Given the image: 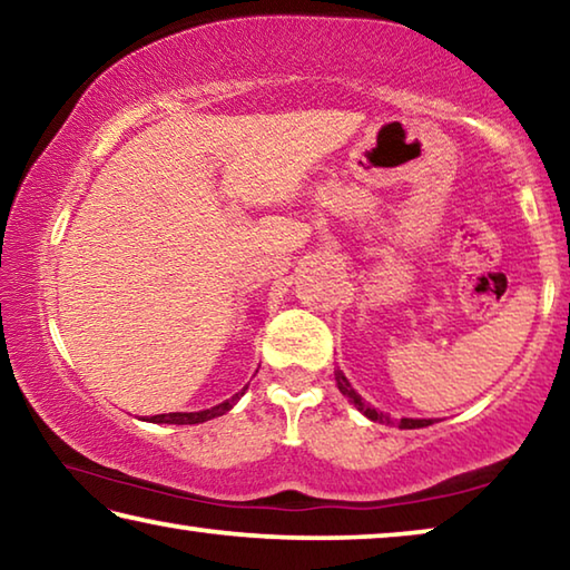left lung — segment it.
<instances>
[{"mask_svg": "<svg viewBox=\"0 0 570 570\" xmlns=\"http://www.w3.org/2000/svg\"><path fill=\"white\" fill-rule=\"evenodd\" d=\"M334 377H336V384H340V392L342 394H346V397H350L352 402H354V407L356 410H360V412H364L366 414V417H370V420H374V422H390V417H387V414H382L380 410H374V407H370V404H364L362 402V397H360V394H356L354 390H352V384L350 382H346V377H344V374L340 372V370H336L334 372ZM428 424H432V420H407V417H404V420H400V428L402 430H414V428H428Z\"/></svg>", "mask_w": 570, "mask_h": 570, "instance_id": "left-lung-1", "label": "left lung"}]
</instances>
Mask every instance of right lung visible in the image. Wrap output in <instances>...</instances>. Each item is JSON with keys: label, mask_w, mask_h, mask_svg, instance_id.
Instances as JSON below:
<instances>
[{"label": "right lung", "mask_w": 570, "mask_h": 570, "mask_svg": "<svg viewBox=\"0 0 570 570\" xmlns=\"http://www.w3.org/2000/svg\"><path fill=\"white\" fill-rule=\"evenodd\" d=\"M240 394H244V390H240L238 394H234V397L216 404V407L210 410H204V412H170V414H153L150 422H168V424H198V422H206V420H214V417H220V414L228 412L234 404L238 402Z\"/></svg>", "instance_id": "right-lung-1"}]
</instances>
